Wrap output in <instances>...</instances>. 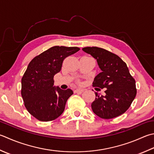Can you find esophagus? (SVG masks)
<instances>
[{
  "mask_svg": "<svg viewBox=\"0 0 154 154\" xmlns=\"http://www.w3.org/2000/svg\"><path fill=\"white\" fill-rule=\"evenodd\" d=\"M84 90L85 89H75V91H74V92L75 93H82Z\"/></svg>",
  "mask_w": 154,
  "mask_h": 154,
  "instance_id": "1",
  "label": "esophagus"
}]
</instances>
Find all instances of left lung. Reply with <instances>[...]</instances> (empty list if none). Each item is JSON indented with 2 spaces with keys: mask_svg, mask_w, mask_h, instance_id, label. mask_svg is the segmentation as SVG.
Masks as SVG:
<instances>
[{
  "mask_svg": "<svg viewBox=\"0 0 154 154\" xmlns=\"http://www.w3.org/2000/svg\"><path fill=\"white\" fill-rule=\"evenodd\" d=\"M82 50L97 60L101 69L93 82V87L106 88L105 95L95 92L91 103L93 112L102 119H112L124 113L136 95L135 81L126 63L119 57L102 48L84 47Z\"/></svg>",
  "mask_w": 154,
  "mask_h": 154,
  "instance_id": "1",
  "label": "left lung"
}]
</instances>
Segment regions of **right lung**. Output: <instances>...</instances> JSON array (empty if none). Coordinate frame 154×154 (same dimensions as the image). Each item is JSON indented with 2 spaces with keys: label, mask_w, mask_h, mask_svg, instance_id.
<instances>
[{
  "label": "right lung",
  "mask_w": 154,
  "mask_h": 154,
  "mask_svg": "<svg viewBox=\"0 0 154 154\" xmlns=\"http://www.w3.org/2000/svg\"><path fill=\"white\" fill-rule=\"evenodd\" d=\"M79 49L55 46L29 63L21 79V95L27 111L39 121H53L64 111L66 102L73 92L53 86V77L61 71L63 60Z\"/></svg>",
  "instance_id": "1"
}]
</instances>
